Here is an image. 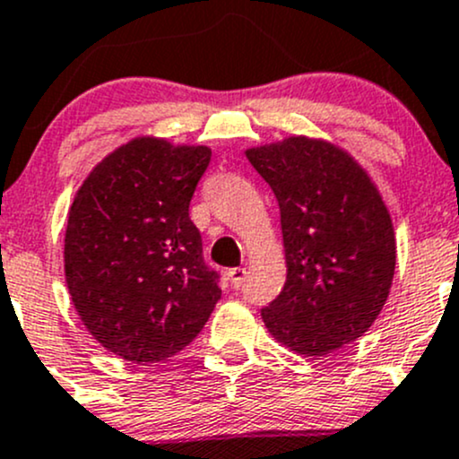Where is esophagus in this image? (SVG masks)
Segmentation results:
<instances>
[{"instance_id":"1","label":"esophagus","mask_w":459,"mask_h":459,"mask_svg":"<svg viewBox=\"0 0 459 459\" xmlns=\"http://www.w3.org/2000/svg\"><path fill=\"white\" fill-rule=\"evenodd\" d=\"M229 281L233 288H242L246 281V268H230L229 270Z\"/></svg>"}]
</instances>
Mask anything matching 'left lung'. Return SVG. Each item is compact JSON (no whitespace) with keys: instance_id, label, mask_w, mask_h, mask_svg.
<instances>
[{"instance_id":"8db88e82","label":"left lung","mask_w":459,"mask_h":459,"mask_svg":"<svg viewBox=\"0 0 459 459\" xmlns=\"http://www.w3.org/2000/svg\"><path fill=\"white\" fill-rule=\"evenodd\" d=\"M281 211L286 283L262 307L268 332L323 356L369 330L395 268L392 217L365 169L325 141L292 136L246 152Z\"/></svg>"}]
</instances>
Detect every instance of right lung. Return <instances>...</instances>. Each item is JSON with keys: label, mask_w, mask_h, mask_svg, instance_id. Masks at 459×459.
<instances>
[{"label": "right lung", "mask_w": 459, "mask_h": 459, "mask_svg": "<svg viewBox=\"0 0 459 459\" xmlns=\"http://www.w3.org/2000/svg\"><path fill=\"white\" fill-rule=\"evenodd\" d=\"M209 147L136 138L85 178L65 230V281L88 332L134 363H160L200 334L221 297L191 197Z\"/></svg>", "instance_id": "obj_1"}]
</instances>
